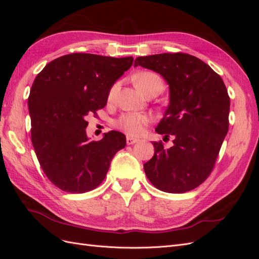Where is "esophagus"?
Instances as JSON below:
<instances>
[{
  "label": "esophagus",
  "instance_id": "obj_1",
  "mask_svg": "<svg viewBox=\"0 0 259 259\" xmlns=\"http://www.w3.org/2000/svg\"><path fill=\"white\" fill-rule=\"evenodd\" d=\"M139 139H136V138H133L131 136H127L126 137V144L127 145H134L135 143H138Z\"/></svg>",
  "mask_w": 259,
  "mask_h": 259
}]
</instances>
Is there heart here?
Returning <instances> with one entry per match:
<instances>
[{"label":"heart","instance_id":"1","mask_svg":"<svg viewBox=\"0 0 259 259\" xmlns=\"http://www.w3.org/2000/svg\"><path fill=\"white\" fill-rule=\"evenodd\" d=\"M134 82L137 88L142 91L145 95L159 92L161 93L164 89V82L162 77L152 71H143L134 76ZM119 89V83H115L111 86L108 93V101H113L115 94ZM149 123V117L145 114L139 113H124L115 121V126L126 133L130 136H140L144 133L145 127Z\"/></svg>","mask_w":259,"mask_h":259}]
</instances>
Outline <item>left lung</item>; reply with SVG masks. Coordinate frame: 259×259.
<instances>
[{
	"instance_id": "1",
	"label": "left lung",
	"mask_w": 259,
	"mask_h": 259,
	"mask_svg": "<svg viewBox=\"0 0 259 259\" xmlns=\"http://www.w3.org/2000/svg\"><path fill=\"white\" fill-rule=\"evenodd\" d=\"M137 66L158 72L169 85V105L155 131L175 137L168 149L152 143L155 150L144 164L145 173L164 192L190 191L211 173L228 132V91L221 75L189 54L137 57Z\"/></svg>"
}]
</instances>
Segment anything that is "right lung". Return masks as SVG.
Masks as SVG:
<instances>
[{"label": "right lung", "instance_id": "right-lung-1", "mask_svg": "<svg viewBox=\"0 0 259 259\" xmlns=\"http://www.w3.org/2000/svg\"><path fill=\"white\" fill-rule=\"evenodd\" d=\"M133 61L73 53L54 59L36 75L28 98L31 140L44 174L62 191L95 189L126 145L116 131L91 142L85 128L86 117L106 106L109 90Z\"/></svg>", "mask_w": 259, "mask_h": 259}]
</instances>
